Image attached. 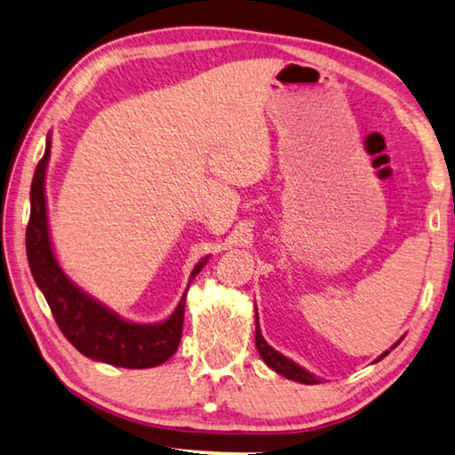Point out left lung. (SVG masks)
<instances>
[{
    "label": "left lung",
    "instance_id": "left-lung-1",
    "mask_svg": "<svg viewBox=\"0 0 455 455\" xmlns=\"http://www.w3.org/2000/svg\"><path fill=\"white\" fill-rule=\"evenodd\" d=\"M254 338H256V348H259L260 358H262L264 362H267V364H268L272 370L278 371L280 376H284V378H288V379H294V382H300V384H318V378H314V376L310 374V371L300 368L299 364H294L292 360L284 358L283 354H278L275 348H270V346L267 344V340H264L262 334H260L259 318H256V334H254ZM395 346H398V344H395ZM387 354H390V352L382 354V356H379V358L387 356Z\"/></svg>",
    "mask_w": 455,
    "mask_h": 455
}]
</instances>
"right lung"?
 <instances>
[{
  "mask_svg": "<svg viewBox=\"0 0 455 455\" xmlns=\"http://www.w3.org/2000/svg\"><path fill=\"white\" fill-rule=\"evenodd\" d=\"M52 141L47 139L45 153L37 163L31 180V212L26 230V251L33 280L44 292L57 326L63 336L87 358L121 368H153L167 362L177 352L183 334L185 299L161 324H133L119 318L101 304L89 299L57 264L49 244L45 211V167ZM204 260L196 264L191 280L199 275Z\"/></svg>",
  "mask_w": 455,
  "mask_h": 455,
  "instance_id": "1",
  "label": "right lung"
}]
</instances>
